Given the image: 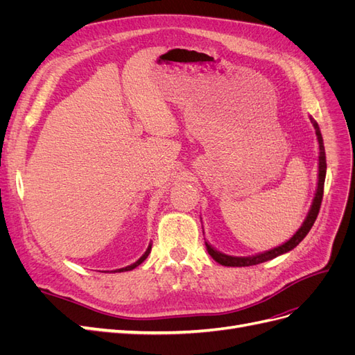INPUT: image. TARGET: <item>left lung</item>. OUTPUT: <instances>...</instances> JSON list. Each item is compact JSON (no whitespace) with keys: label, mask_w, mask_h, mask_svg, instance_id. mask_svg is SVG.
Masks as SVG:
<instances>
[{"label":"left lung","mask_w":355,"mask_h":355,"mask_svg":"<svg viewBox=\"0 0 355 355\" xmlns=\"http://www.w3.org/2000/svg\"><path fill=\"white\" fill-rule=\"evenodd\" d=\"M311 123H313L314 128H315V135L318 139V146H320V157H318V187H317V192H315V198L313 201V206H311V210L308 213V216L305 219V222L302 223V227L299 228V231L293 235L292 239H290L287 243L282 244L275 247L272 250H268L265 253L261 254H256V256H249V257H235V256H228V254H223L220 252H218L216 249H213L210 244L206 243L207 247V252L209 254L213 257L214 261L218 263L223 265V266H250V265H257V263H262L266 261H271L274 257L280 256L283 253H287L302 241L306 234L309 232V230L313 228V225L318 216V211L321 207V200H323V192H324V179H326V153H324V144H323V137H321L320 133V127L317 124V121L314 118H311Z\"/></svg>","instance_id":"obj_1"}]
</instances>
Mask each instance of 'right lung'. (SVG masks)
Masks as SVG:
<instances>
[{
	"mask_svg": "<svg viewBox=\"0 0 355 355\" xmlns=\"http://www.w3.org/2000/svg\"><path fill=\"white\" fill-rule=\"evenodd\" d=\"M151 245L153 244H149L148 245V249H146V252L141 256V259H137L135 263H132V265H128V266H125V268H121V270H118V271H120V272H123V271H130V270H133V268H136V266H139V265H141L145 259H146V257H148V254H149V252H151Z\"/></svg>",
	"mask_w": 355,
	"mask_h": 355,
	"instance_id": "add662e5",
	"label": "right lung"
}]
</instances>
